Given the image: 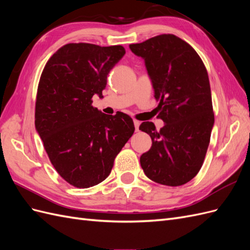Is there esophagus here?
Masks as SVG:
<instances>
[{
	"label": "esophagus",
	"mask_w": 250,
	"mask_h": 250,
	"mask_svg": "<svg viewBox=\"0 0 250 250\" xmlns=\"http://www.w3.org/2000/svg\"><path fill=\"white\" fill-rule=\"evenodd\" d=\"M133 123H134V127H135V131H139V127H140V121L138 120H133Z\"/></svg>",
	"instance_id": "esophagus-1"
}]
</instances>
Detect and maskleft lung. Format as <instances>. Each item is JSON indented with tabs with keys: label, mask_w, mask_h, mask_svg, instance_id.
Listing matches in <instances>:
<instances>
[{
	"label": "left lung",
	"mask_w": 250,
	"mask_h": 250,
	"mask_svg": "<svg viewBox=\"0 0 250 250\" xmlns=\"http://www.w3.org/2000/svg\"><path fill=\"white\" fill-rule=\"evenodd\" d=\"M145 60L154 97L165 123L156 130L143 122L140 130L152 140L140 162L146 176L157 184L177 187L193 179L202 167L214 126L208 75L190 44L173 34H162L129 44Z\"/></svg>",
	"instance_id": "8db88e82"
}]
</instances>
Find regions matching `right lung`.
I'll return each instance as SVG.
<instances>
[{
  "mask_svg": "<svg viewBox=\"0 0 250 250\" xmlns=\"http://www.w3.org/2000/svg\"><path fill=\"white\" fill-rule=\"evenodd\" d=\"M124 54L122 46L66 43L42 73L35 128L53 167L76 188L102 183L134 132L126 113L105 115L92 105L94 95L102 97L108 73Z\"/></svg>",
  "mask_w": 250,
  "mask_h": 250,
  "instance_id": "right-lung-1",
  "label": "right lung"
}]
</instances>
